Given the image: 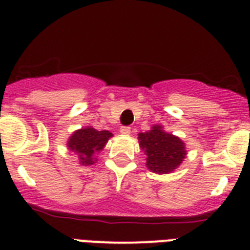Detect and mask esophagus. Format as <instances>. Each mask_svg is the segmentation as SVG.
Masks as SVG:
<instances>
[{
	"mask_svg": "<svg viewBox=\"0 0 250 250\" xmlns=\"http://www.w3.org/2000/svg\"><path fill=\"white\" fill-rule=\"evenodd\" d=\"M130 132H131V129L129 126H123L120 129V134H123V135H129Z\"/></svg>",
	"mask_w": 250,
	"mask_h": 250,
	"instance_id": "esophagus-1",
	"label": "esophagus"
}]
</instances>
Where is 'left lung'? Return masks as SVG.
<instances>
[{"label":"left lung","instance_id":"left-lung-1","mask_svg":"<svg viewBox=\"0 0 250 250\" xmlns=\"http://www.w3.org/2000/svg\"><path fill=\"white\" fill-rule=\"evenodd\" d=\"M139 145L146 155V167L155 174H169L180 167L187 158L185 143L161 125H152L145 132H139Z\"/></svg>","mask_w":250,"mask_h":250}]
</instances>
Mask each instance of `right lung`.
Listing matches in <instances>:
<instances>
[{"label": "right lung", "instance_id": "right-lung-1", "mask_svg": "<svg viewBox=\"0 0 250 250\" xmlns=\"http://www.w3.org/2000/svg\"><path fill=\"white\" fill-rule=\"evenodd\" d=\"M110 138L112 134L107 130L99 131L92 126H85L72 132L66 145L70 151L76 154L79 164L92 165L98 161L96 155L105 147Z\"/></svg>", "mask_w": 250, "mask_h": 250}]
</instances>
